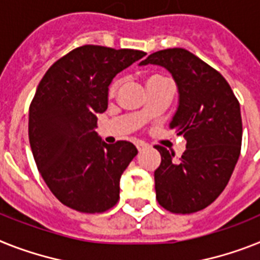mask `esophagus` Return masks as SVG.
<instances>
[{
	"mask_svg": "<svg viewBox=\"0 0 260 260\" xmlns=\"http://www.w3.org/2000/svg\"><path fill=\"white\" fill-rule=\"evenodd\" d=\"M146 147H147V145L145 142H137V149H138V151H142Z\"/></svg>",
	"mask_w": 260,
	"mask_h": 260,
	"instance_id": "34e87169",
	"label": "esophagus"
}]
</instances>
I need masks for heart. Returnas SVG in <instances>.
Returning a JSON list of instances; mask_svg holds the SVG:
<instances>
[{
	"mask_svg": "<svg viewBox=\"0 0 260 260\" xmlns=\"http://www.w3.org/2000/svg\"><path fill=\"white\" fill-rule=\"evenodd\" d=\"M159 79H166V78H164V77H159V76H155V77H151V78H150L147 82H154V81H159ZM117 87H118V81H115V82H113V85L110 86V93L111 94L114 93L115 90H117Z\"/></svg>",
	"mask_w": 260,
	"mask_h": 260,
	"instance_id": "1",
	"label": "heart"
}]
</instances>
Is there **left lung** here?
Listing matches in <instances>:
<instances>
[{
    "label": "left lung",
    "mask_w": 260,
    "mask_h": 260,
    "mask_svg": "<svg viewBox=\"0 0 260 260\" xmlns=\"http://www.w3.org/2000/svg\"><path fill=\"white\" fill-rule=\"evenodd\" d=\"M159 65L171 73L179 93L170 122L187 143L178 160L155 146L160 165L154 171L156 201L175 214L206 209L224 190L241 154V106L219 72L186 49L155 51L139 65Z\"/></svg>",
    "instance_id": "obj_1"
}]
</instances>
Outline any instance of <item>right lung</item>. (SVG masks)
Returning a JSON list of instances; mask_svg holds the SVG:
<instances>
[{
	"label": "right lung",
	"mask_w": 260,
	"mask_h": 260,
	"mask_svg": "<svg viewBox=\"0 0 260 260\" xmlns=\"http://www.w3.org/2000/svg\"><path fill=\"white\" fill-rule=\"evenodd\" d=\"M145 55L85 45L41 79L29 109L30 147L45 183L70 209L104 212L119 199L121 175L138 150L127 141L107 145L94 128L113 78Z\"/></svg>",
	"instance_id": "add662e5"
}]
</instances>
